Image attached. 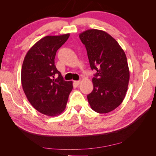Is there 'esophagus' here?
Masks as SVG:
<instances>
[{"label":"esophagus","instance_id":"obj_1","mask_svg":"<svg viewBox=\"0 0 156 156\" xmlns=\"http://www.w3.org/2000/svg\"><path fill=\"white\" fill-rule=\"evenodd\" d=\"M73 83L76 86H79L80 83H81V81H75Z\"/></svg>","mask_w":156,"mask_h":156}]
</instances>
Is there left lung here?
Segmentation results:
<instances>
[{
  "mask_svg": "<svg viewBox=\"0 0 156 156\" xmlns=\"http://www.w3.org/2000/svg\"><path fill=\"white\" fill-rule=\"evenodd\" d=\"M85 45L91 69L94 89L87 96L92 109L107 113L123 101L129 81L126 54L115 39L105 31L89 29L79 34Z\"/></svg>",
  "mask_w": 156,
  "mask_h": 156,
  "instance_id": "8db88e82",
  "label": "left lung"
}]
</instances>
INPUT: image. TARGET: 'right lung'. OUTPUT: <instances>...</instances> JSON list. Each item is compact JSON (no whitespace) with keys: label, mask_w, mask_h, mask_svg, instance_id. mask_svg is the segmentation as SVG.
<instances>
[{"label":"right lung","mask_w":156,"mask_h":156,"mask_svg":"<svg viewBox=\"0 0 156 156\" xmlns=\"http://www.w3.org/2000/svg\"><path fill=\"white\" fill-rule=\"evenodd\" d=\"M69 36L66 34L43 37L29 50L23 60V91L34 108L47 116H56L65 110L73 89L72 81H64L55 65L56 51Z\"/></svg>","instance_id":"obj_1"}]
</instances>
